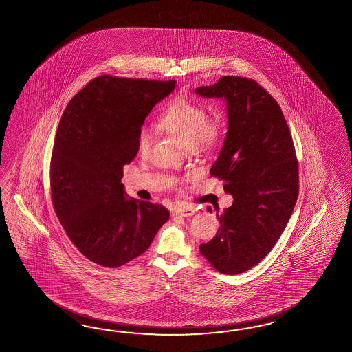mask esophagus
Here are the masks:
<instances>
[{
    "label": "esophagus",
    "instance_id": "obj_1",
    "mask_svg": "<svg viewBox=\"0 0 352 352\" xmlns=\"http://www.w3.org/2000/svg\"><path fill=\"white\" fill-rule=\"evenodd\" d=\"M196 212V207L193 206H182L174 208V214L182 216V217H189Z\"/></svg>",
    "mask_w": 352,
    "mask_h": 352
}]
</instances>
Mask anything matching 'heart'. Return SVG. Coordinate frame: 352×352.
Here are the masks:
<instances>
[{
	"mask_svg": "<svg viewBox=\"0 0 352 352\" xmlns=\"http://www.w3.org/2000/svg\"><path fill=\"white\" fill-rule=\"evenodd\" d=\"M157 124L187 145L202 147L214 145L221 132L220 122L207 118L205 107L187 98H174L166 104L157 118ZM154 140V131L142 126L138 133V151L141 154L148 153Z\"/></svg>",
	"mask_w": 352,
	"mask_h": 352,
	"instance_id": "b5f03b06",
	"label": "heart"
}]
</instances>
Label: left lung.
<instances>
[{"label": "left lung", "instance_id": "8db88e82", "mask_svg": "<svg viewBox=\"0 0 352 352\" xmlns=\"http://www.w3.org/2000/svg\"><path fill=\"white\" fill-rule=\"evenodd\" d=\"M195 91L226 100L228 133L210 174L234 197L232 206L216 214L220 228L199 252L220 274H241L274 248L296 204L299 168L292 133L274 96L252 78L223 76Z\"/></svg>", "mask_w": 352, "mask_h": 352}]
</instances>
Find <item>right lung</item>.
<instances>
[{
  "label": "right lung",
  "mask_w": 352,
  "mask_h": 352,
  "mask_svg": "<svg viewBox=\"0 0 352 352\" xmlns=\"http://www.w3.org/2000/svg\"><path fill=\"white\" fill-rule=\"evenodd\" d=\"M177 81L95 78L60 117L51 157V197L62 228L87 259L117 268L141 256L169 220L162 206L124 196L123 166L138 129Z\"/></svg>",
  "instance_id": "add662e5"
}]
</instances>
